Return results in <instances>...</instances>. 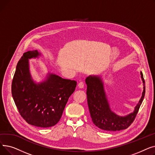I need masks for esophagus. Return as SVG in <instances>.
<instances>
[{
    "instance_id": "esophagus-1",
    "label": "esophagus",
    "mask_w": 155,
    "mask_h": 155,
    "mask_svg": "<svg viewBox=\"0 0 155 155\" xmlns=\"http://www.w3.org/2000/svg\"><path fill=\"white\" fill-rule=\"evenodd\" d=\"M78 87H79L80 88H84V82H80L78 84Z\"/></svg>"
}]
</instances>
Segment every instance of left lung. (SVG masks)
<instances>
[{"label": "left lung", "instance_id": "8db88e82", "mask_svg": "<svg viewBox=\"0 0 155 155\" xmlns=\"http://www.w3.org/2000/svg\"><path fill=\"white\" fill-rule=\"evenodd\" d=\"M140 74L144 86L142 96L134 111L125 116H120L110 109L104 84L100 75H89L86 78L88 109L93 123L97 127L104 131H116L125 129L133 123L145 95V82L141 71Z\"/></svg>", "mask_w": 155, "mask_h": 155}]
</instances>
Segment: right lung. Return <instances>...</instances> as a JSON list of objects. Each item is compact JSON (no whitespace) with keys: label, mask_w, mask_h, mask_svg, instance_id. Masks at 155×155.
Here are the masks:
<instances>
[{"label":"right lung","mask_w":155,"mask_h":155,"mask_svg":"<svg viewBox=\"0 0 155 155\" xmlns=\"http://www.w3.org/2000/svg\"><path fill=\"white\" fill-rule=\"evenodd\" d=\"M41 55L37 50L24 53L18 63L12 82V95L22 118L31 125L49 127L61 119L77 82L49 72L45 80L32 78L29 60Z\"/></svg>","instance_id":"obj_1"}]
</instances>
